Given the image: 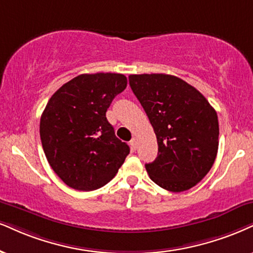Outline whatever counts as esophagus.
Segmentation results:
<instances>
[{
    "label": "esophagus",
    "instance_id": "obj_1",
    "mask_svg": "<svg viewBox=\"0 0 253 253\" xmlns=\"http://www.w3.org/2000/svg\"><path fill=\"white\" fill-rule=\"evenodd\" d=\"M130 146H131L132 150H136V149H137V141H136V138H132L131 141H130Z\"/></svg>",
    "mask_w": 253,
    "mask_h": 253
}]
</instances>
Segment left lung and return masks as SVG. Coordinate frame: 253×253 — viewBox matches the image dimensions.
I'll use <instances>...</instances> for the list:
<instances>
[{
    "mask_svg": "<svg viewBox=\"0 0 253 253\" xmlns=\"http://www.w3.org/2000/svg\"><path fill=\"white\" fill-rule=\"evenodd\" d=\"M129 84L157 137V158L145 164L151 180L168 191L191 189L216 160V110L197 89L172 75H130Z\"/></svg>",
    "mask_w": 253,
    "mask_h": 253,
    "instance_id": "obj_1",
    "label": "left lung"
}]
</instances>
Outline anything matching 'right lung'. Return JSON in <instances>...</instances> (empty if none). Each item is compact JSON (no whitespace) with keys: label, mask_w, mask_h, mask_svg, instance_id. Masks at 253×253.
Masks as SVG:
<instances>
[{"label":"right lung","mask_w":253,"mask_h":253,"mask_svg":"<svg viewBox=\"0 0 253 253\" xmlns=\"http://www.w3.org/2000/svg\"><path fill=\"white\" fill-rule=\"evenodd\" d=\"M126 83L122 74H82L49 99L41 116V142L52 170L70 188H102L129 155L130 148L117 138L105 116Z\"/></svg>","instance_id":"add662e5"}]
</instances>
